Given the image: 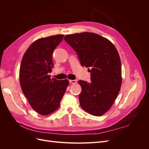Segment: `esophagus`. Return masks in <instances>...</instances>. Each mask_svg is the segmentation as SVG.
<instances>
[{
	"instance_id": "obj_1",
	"label": "esophagus",
	"mask_w": 149,
	"mask_h": 149,
	"mask_svg": "<svg viewBox=\"0 0 149 149\" xmlns=\"http://www.w3.org/2000/svg\"><path fill=\"white\" fill-rule=\"evenodd\" d=\"M69 81L71 84H76V80H69Z\"/></svg>"
}]
</instances>
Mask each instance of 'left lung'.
I'll list each match as a JSON object with an SVG mask.
<instances>
[{
    "label": "left lung",
    "mask_w": 149,
    "mask_h": 149,
    "mask_svg": "<svg viewBox=\"0 0 149 149\" xmlns=\"http://www.w3.org/2000/svg\"><path fill=\"white\" fill-rule=\"evenodd\" d=\"M64 40L76 52L82 66L91 73V83L79 80L80 106L89 114L100 116L109 110L119 93L121 63L118 50L100 35L83 32L66 35Z\"/></svg>",
    "instance_id": "obj_1"
}]
</instances>
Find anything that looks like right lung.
I'll use <instances>...</instances> for the list:
<instances>
[{
    "mask_svg": "<svg viewBox=\"0 0 149 149\" xmlns=\"http://www.w3.org/2000/svg\"><path fill=\"white\" fill-rule=\"evenodd\" d=\"M64 35L36 40L26 49L20 68V86L32 109L45 116L55 111L69 84L68 80L51 79L52 55Z\"/></svg>",
    "mask_w": 149,
    "mask_h": 149,
    "instance_id": "right-lung-1",
    "label": "right lung"
}]
</instances>
